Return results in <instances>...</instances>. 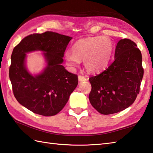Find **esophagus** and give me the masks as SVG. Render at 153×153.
Masks as SVG:
<instances>
[{
	"label": "esophagus",
	"mask_w": 153,
	"mask_h": 153,
	"mask_svg": "<svg viewBox=\"0 0 153 153\" xmlns=\"http://www.w3.org/2000/svg\"><path fill=\"white\" fill-rule=\"evenodd\" d=\"M78 79H79V82H83V81L87 80V79L85 76H83L81 75H79V76H78Z\"/></svg>",
	"instance_id": "obj_1"
}]
</instances>
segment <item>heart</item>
<instances>
[{
	"instance_id": "b5f03b06",
	"label": "heart",
	"mask_w": 153,
	"mask_h": 153,
	"mask_svg": "<svg viewBox=\"0 0 153 153\" xmlns=\"http://www.w3.org/2000/svg\"><path fill=\"white\" fill-rule=\"evenodd\" d=\"M72 53H65L67 67L74 69L79 66L80 61L89 73H98L108 67L113 53L114 45L107 37L97 36L80 39L74 43Z\"/></svg>"
}]
</instances>
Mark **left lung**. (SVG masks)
Returning a JSON list of instances; mask_svg holds the SVG:
<instances>
[{
  "label": "left lung",
  "instance_id": "8db88e82",
  "mask_svg": "<svg viewBox=\"0 0 153 153\" xmlns=\"http://www.w3.org/2000/svg\"><path fill=\"white\" fill-rule=\"evenodd\" d=\"M141 53L129 39H120L114 61L100 74L89 79L90 104L104 115L117 113L135 102L143 76Z\"/></svg>",
  "mask_w": 153,
  "mask_h": 153
}]
</instances>
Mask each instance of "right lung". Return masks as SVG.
Here are the masks:
<instances>
[{
	"label": "right lung",
	"instance_id": "right-lung-1",
	"mask_svg": "<svg viewBox=\"0 0 153 153\" xmlns=\"http://www.w3.org/2000/svg\"><path fill=\"white\" fill-rule=\"evenodd\" d=\"M72 37L53 32L34 33L22 40L11 55L9 77L16 99L37 114L52 116L67 104L78 85V77L62 65L64 52ZM42 51L46 67L32 75L26 66L27 53Z\"/></svg>",
	"mask_w": 153,
	"mask_h": 153
}]
</instances>
